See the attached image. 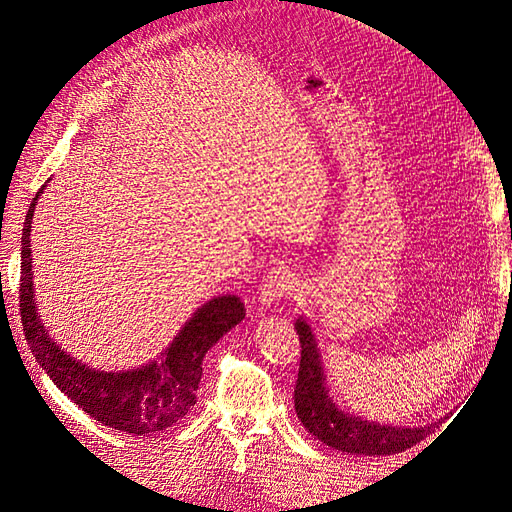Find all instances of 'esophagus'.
Instances as JSON below:
<instances>
[{
	"instance_id": "obj_1",
	"label": "esophagus",
	"mask_w": 512,
	"mask_h": 512,
	"mask_svg": "<svg viewBox=\"0 0 512 512\" xmlns=\"http://www.w3.org/2000/svg\"><path fill=\"white\" fill-rule=\"evenodd\" d=\"M292 290V275L286 267H277L271 269L265 280H262L260 288H258V303L260 307H273L277 301L288 297Z\"/></svg>"
}]
</instances>
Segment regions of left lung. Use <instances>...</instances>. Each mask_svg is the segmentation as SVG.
<instances>
[{"label": "left lung", "instance_id": "obj_1", "mask_svg": "<svg viewBox=\"0 0 512 512\" xmlns=\"http://www.w3.org/2000/svg\"><path fill=\"white\" fill-rule=\"evenodd\" d=\"M301 342L299 378L294 386V410L303 427L322 444L335 451L352 455H393L418 444L427 433L436 429V423L423 427H395L354 416L339 408L329 395L327 376L320 361L316 335L307 320L301 316L294 322Z\"/></svg>", "mask_w": 512, "mask_h": 512}]
</instances>
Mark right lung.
Returning <instances> with one entry per match:
<instances>
[{
    "label": "right lung",
    "mask_w": 512,
    "mask_h": 512,
    "mask_svg": "<svg viewBox=\"0 0 512 512\" xmlns=\"http://www.w3.org/2000/svg\"><path fill=\"white\" fill-rule=\"evenodd\" d=\"M38 190L29 205L21 237V286L19 309L23 331L32 354L46 374L76 406L91 418L130 436H153L177 425L196 404V391L203 378V359L235 324L245 318L237 294H222L200 305L183 324L170 346L147 365L128 371H100L76 361L42 324L34 297L32 271V220Z\"/></svg>",
    "instance_id": "1"
}]
</instances>
